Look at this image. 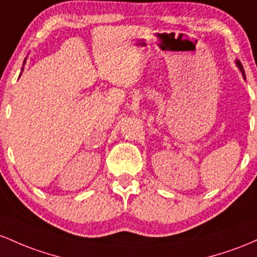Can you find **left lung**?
Returning a JSON list of instances; mask_svg holds the SVG:
<instances>
[{"label": "left lung", "mask_w": 257, "mask_h": 257, "mask_svg": "<svg viewBox=\"0 0 257 257\" xmlns=\"http://www.w3.org/2000/svg\"><path fill=\"white\" fill-rule=\"evenodd\" d=\"M237 65H238V68L240 69V71H241V74H243V76H245V73H244V68H243V65H241V63L239 62V60H237Z\"/></svg>", "instance_id": "left-lung-1"}]
</instances>
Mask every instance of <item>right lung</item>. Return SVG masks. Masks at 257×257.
I'll return each instance as SVG.
<instances>
[{
	"instance_id": "1",
	"label": "right lung",
	"mask_w": 257,
	"mask_h": 257,
	"mask_svg": "<svg viewBox=\"0 0 257 257\" xmlns=\"http://www.w3.org/2000/svg\"><path fill=\"white\" fill-rule=\"evenodd\" d=\"M22 70H23V69H22Z\"/></svg>"
}]
</instances>
